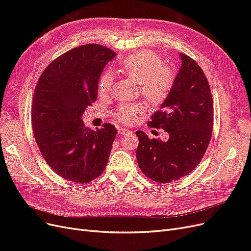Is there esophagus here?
<instances>
[{
    "label": "esophagus",
    "instance_id": "esophagus-1",
    "mask_svg": "<svg viewBox=\"0 0 251 251\" xmlns=\"http://www.w3.org/2000/svg\"><path fill=\"white\" fill-rule=\"evenodd\" d=\"M118 132H119V134L124 135V134L129 133V132H130V130H129V129H126V128H120V129L118 130Z\"/></svg>",
    "mask_w": 251,
    "mask_h": 251
}]
</instances>
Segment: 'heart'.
Masks as SVG:
<instances>
[{
  "label": "heart",
  "mask_w": 251,
  "mask_h": 251,
  "mask_svg": "<svg viewBox=\"0 0 251 251\" xmlns=\"http://www.w3.org/2000/svg\"><path fill=\"white\" fill-rule=\"evenodd\" d=\"M120 71L138 83L141 96L153 105H161L171 94L175 82V72L151 50H142L127 57L120 65ZM113 85V75L105 73L100 80V95H108ZM142 107L138 103L127 104L116 113L118 120L133 123Z\"/></svg>",
  "instance_id": "heart-1"
}]
</instances>
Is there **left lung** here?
<instances>
[{"label": "left lung", "mask_w": 251, "mask_h": 251, "mask_svg": "<svg viewBox=\"0 0 251 251\" xmlns=\"http://www.w3.org/2000/svg\"><path fill=\"white\" fill-rule=\"evenodd\" d=\"M179 56L182 64L174 86L149 122L168 132V141L151 139L140 130L135 132L138 166L157 183L176 181L192 172L212 138L214 109L208 81L194 60L185 54Z\"/></svg>", "instance_id": "left-lung-1"}]
</instances>
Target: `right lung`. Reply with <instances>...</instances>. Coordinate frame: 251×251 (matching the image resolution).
<instances>
[{
	"instance_id": "1",
	"label": "right lung",
	"mask_w": 251,
	"mask_h": 251,
	"mask_svg": "<svg viewBox=\"0 0 251 251\" xmlns=\"http://www.w3.org/2000/svg\"><path fill=\"white\" fill-rule=\"evenodd\" d=\"M116 52L100 45L77 47L52 61L39 77L31 123L45 161L62 178L88 183L107 166L117 130L85 127L82 114L97 100L99 80Z\"/></svg>"
}]
</instances>
